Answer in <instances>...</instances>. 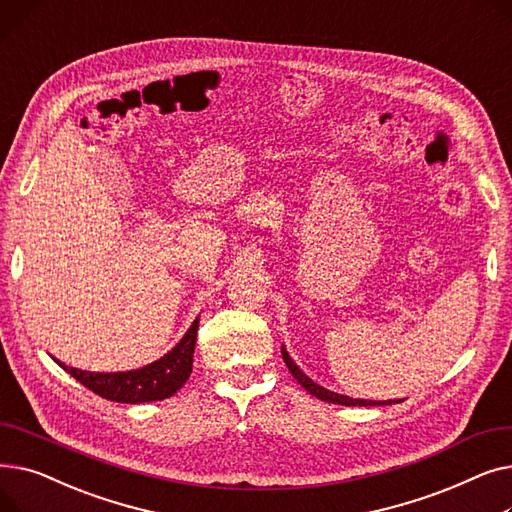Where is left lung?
Segmentation results:
<instances>
[{"instance_id":"8db88e82","label":"left lung","mask_w":512,"mask_h":512,"mask_svg":"<svg viewBox=\"0 0 512 512\" xmlns=\"http://www.w3.org/2000/svg\"><path fill=\"white\" fill-rule=\"evenodd\" d=\"M282 359H284L288 371L292 373V378L297 380L309 394H313V396L319 398V400L334 402V405H342V407H378V405H392V402H402V398H398V400H365V398H351V396H346V394H338V392H332V390H328V388H324V386H319L317 382H313V380L309 378V375H307L297 363L292 361V357L288 355L284 344H282Z\"/></svg>"}]
</instances>
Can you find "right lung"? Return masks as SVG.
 <instances>
[{"label": "right lung", "instance_id": "right-lung-1", "mask_svg": "<svg viewBox=\"0 0 512 512\" xmlns=\"http://www.w3.org/2000/svg\"><path fill=\"white\" fill-rule=\"evenodd\" d=\"M199 330V317L193 321L191 328L180 338V342L168 351L164 357L130 371H114V373H95L83 371L76 367H68L62 361H56L64 371H68L76 382L87 386L101 398L126 402V405H137V402H153L164 400L176 394L188 380L193 371V355Z\"/></svg>", "mask_w": 512, "mask_h": 512}]
</instances>
